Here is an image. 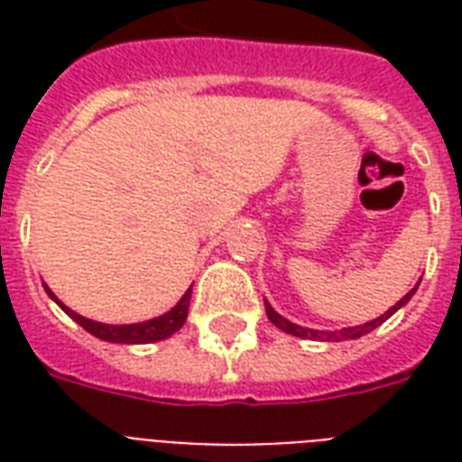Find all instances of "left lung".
Instances as JSON below:
<instances>
[{"instance_id":"1","label":"left lung","mask_w":462,"mask_h":462,"mask_svg":"<svg viewBox=\"0 0 462 462\" xmlns=\"http://www.w3.org/2000/svg\"><path fill=\"white\" fill-rule=\"evenodd\" d=\"M422 281V278H420ZM417 288H420V282H417L415 288L410 290L408 295L402 297L401 302H395L393 307L388 309V311H383V314L379 316V319H374V321H366L362 323V326H350V328H340V330H314V328H304V326H297V323L288 321L285 316H281L278 311H275L271 304H268V300H263V304H266V314L268 319H271V323L273 326H278L281 330H285V333H290V336H297V337H307V340H323V343H340V340H355V337H362L366 336V333H372L374 328H379L381 323L386 321V319H391V316L398 311L401 307H405V304L412 300V295L417 292Z\"/></svg>"}]
</instances>
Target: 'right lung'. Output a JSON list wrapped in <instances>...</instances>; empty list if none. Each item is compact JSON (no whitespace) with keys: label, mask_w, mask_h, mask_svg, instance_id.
<instances>
[{"label":"right lung","mask_w":462,"mask_h":462,"mask_svg":"<svg viewBox=\"0 0 462 462\" xmlns=\"http://www.w3.org/2000/svg\"><path fill=\"white\" fill-rule=\"evenodd\" d=\"M42 288L50 297H52L54 302L60 304L61 311H67L71 319H74L81 328H86L90 336L100 337V340H107V343H125V345H143V343H158V340H165L172 333L184 326L189 314V300H191V288L184 292L180 302L174 304L170 311H165L162 316H155V319H148V321L141 323H122V326H115V323H100L93 321V319H86V316L76 314L74 309H69L67 304L60 302L57 295H54L52 290L47 288L45 282H42Z\"/></svg>","instance_id":"1"}]
</instances>
